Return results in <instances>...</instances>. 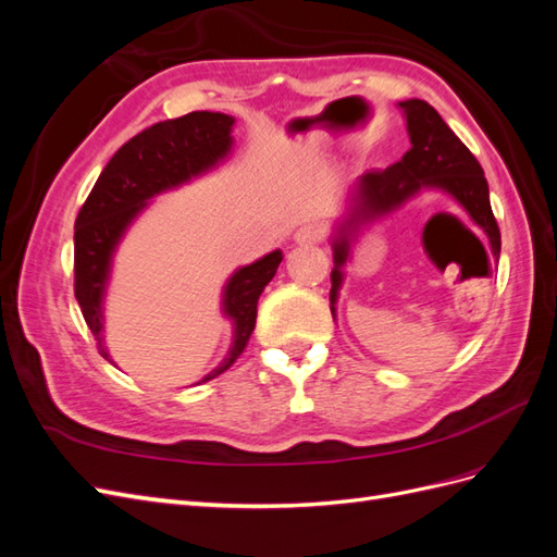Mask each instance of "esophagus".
Returning <instances> with one entry per match:
<instances>
[{
	"mask_svg": "<svg viewBox=\"0 0 557 557\" xmlns=\"http://www.w3.org/2000/svg\"><path fill=\"white\" fill-rule=\"evenodd\" d=\"M323 239H325V230L320 227V225H315V223L301 225V227L297 230V234H295V242H297V244H305V246H309V244H320Z\"/></svg>",
	"mask_w": 557,
	"mask_h": 557,
	"instance_id": "1",
	"label": "esophagus"
}]
</instances>
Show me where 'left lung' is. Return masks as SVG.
I'll return each mask as SVG.
<instances>
[{
    "label": "left lung",
    "mask_w": 557,
    "mask_h": 557,
    "mask_svg": "<svg viewBox=\"0 0 557 557\" xmlns=\"http://www.w3.org/2000/svg\"><path fill=\"white\" fill-rule=\"evenodd\" d=\"M399 107L407 113L411 148L387 170L367 172L352 183V211L342 227L339 239L334 242V269L330 274L332 305L342 285V267L348 258L350 232H356L360 223L372 221L376 215L395 211L420 188H440L458 199L471 215V221L487 234L493 252L499 258L502 237L479 160L455 137L444 117L423 99H407V102H399Z\"/></svg>",
    "instance_id": "left-lung-1"
}]
</instances>
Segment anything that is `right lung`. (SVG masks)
Returning a JSON list of instances; mask_svg holds the SVG:
<instances>
[{
  "label": "right lung",
  "instance_id": "add662e5",
  "mask_svg": "<svg viewBox=\"0 0 557 557\" xmlns=\"http://www.w3.org/2000/svg\"><path fill=\"white\" fill-rule=\"evenodd\" d=\"M232 125L234 117L225 113L193 111L146 127L109 160L86 205L81 207L74 225V295L95 336L99 356L109 362L111 358L102 344V295L117 239L146 207V199L223 160L232 146ZM281 260V250H274L262 260L242 267L230 278L223 307L234 320V346L230 358L205 381L223 374L244 352L256 330L258 299L264 285L274 278Z\"/></svg>",
  "mask_w": 557,
  "mask_h": 557
}]
</instances>
